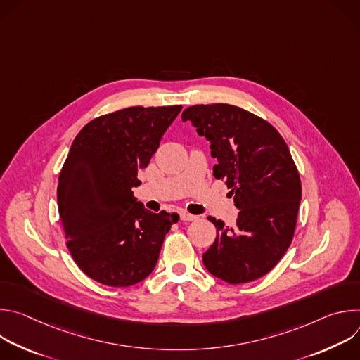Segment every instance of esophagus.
<instances>
[{
	"instance_id": "obj_1",
	"label": "esophagus",
	"mask_w": 360,
	"mask_h": 360,
	"mask_svg": "<svg viewBox=\"0 0 360 360\" xmlns=\"http://www.w3.org/2000/svg\"><path fill=\"white\" fill-rule=\"evenodd\" d=\"M181 219H182V221H186V222H192V221H196L198 217L191 215V214H188V212H181Z\"/></svg>"
}]
</instances>
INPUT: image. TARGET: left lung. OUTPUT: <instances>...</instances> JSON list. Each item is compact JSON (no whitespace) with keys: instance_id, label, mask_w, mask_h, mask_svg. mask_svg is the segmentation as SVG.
<instances>
[{"instance_id":"left-lung-1","label":"left lung","mask_w":360,"mask_h":360,"mask_svg":"<svg viewBox=\"0 0 360 360\" xmlns=\"http://www.w3.org/2000/svg\"><path fill=\"white\" fill-rule=\"evenodd\" d=\"M182 121L210 141L214 175L239 210L233 228L208 217L217 238L202 256L205 268L232 285L262 278L288 250L302 199L286 142L269 122L235 105H193Z\"/></svg>"}]
</instances>
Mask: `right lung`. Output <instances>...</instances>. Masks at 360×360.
<instances>
[{
    "label": "right lung",
    "instance_id": "add662e5",
    "mask_svg": "<svg viewBox=\"0 0 360 360\" xmlns=\"http://www.w3.org/2000/svg\"><path fill=\"white\" fill-rule=\"evenodd\" d=\"M181 105L131 107L88 122L60 174L58 211L68 249L94 281L125 288L155 268L176 214H153L132 192Z\"/></svg>",
    "mask_w": 360,
    "mask_h": 360
}]
</instances>
